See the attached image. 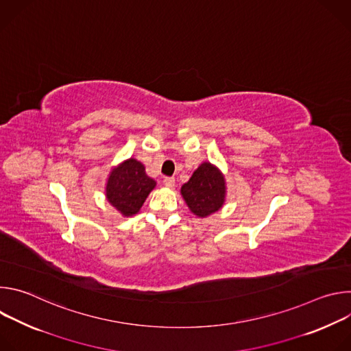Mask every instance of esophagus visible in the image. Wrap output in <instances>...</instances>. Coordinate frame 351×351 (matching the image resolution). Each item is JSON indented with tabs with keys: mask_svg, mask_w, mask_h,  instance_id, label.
Returning <instances> with one entry per match:
<instances>
[{
	"mask_svg": "<svg viewBox=\"0 0 351 351\" xmlns=\"http://www.w3.org/2000/svg\"><path fill=\"white\" fill-rule=\"evenodd\" d=\"M164 184L169 189H172L175 186V178H165L164 179Z\"/></svg>",
	"mask_w": 351,
	"mask_h": 351,
	"instance_id": "obj_1",
	"label": "esophagus"
}]
</instances>
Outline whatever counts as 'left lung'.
I'll list each match as a JSON object with an SVG mask.
<instances>
[{"mask_svg": "<svg viewBox=\"0 0 351 351\" xmlns=\"http://www.w3.org/2000/svg\"><path fill=\"white\" fill-rule=\"evenodd\" d=\"M180 194L189 210L198 218H207L219 211L226 199V180L221 169L203 162L180 189Z\"/></svg>", "mask_w": 351, "mask_h": 351, "instance_id": "obj_1", "label": "left lung"}]
</instances>
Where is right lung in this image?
<instances>
[{"label": "right lung", "mask_w": 351, "mask_h": 351, "mask_svg": "<svg viewBox=\"0 0 351 351\" xmlns=\"http://www.w3.org/2000/svg\"><path fill=\"white\" fill-rule=\"evenodd\" d=\"M156 186L157 182L145 173L140 161L128 158L111 169L106 183V197L122 217L128 218L140 211Z\"/></svg>", "instance_id": "add662e5"}]
</instances>
